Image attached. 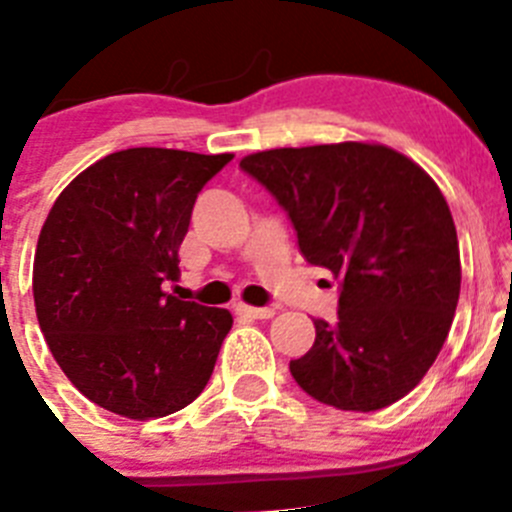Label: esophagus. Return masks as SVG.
Masks as SVG:
<instances>
[{
  "label": "esophagus",
  "instance_id": "34e87169",
  "mask_svg": "<svg viewBox=\"0 0 512 512\" xmlns=\"http://www.w3.org/2000/svg\"><path fill=\"white\" fill-rule=\"evenodd\" d=\"M235 312L240 317H250V320H270V317L275 315L272 307H252V305H245V302H237Z\"/></svg>",
  "mask_w": 512,
  "mask_h": 512
}]
</instances>
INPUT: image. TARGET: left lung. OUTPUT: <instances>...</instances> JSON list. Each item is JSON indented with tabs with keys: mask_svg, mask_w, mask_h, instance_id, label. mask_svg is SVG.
Listing matches in <instances>:
<instances>
[{
	"mask_svg": "<svg viewBox=\"0 0 512 512\" xmlns=\"http://www.w3.org/2000/svg\"><path fill=\"white\" fill-rule=\"evenodd\" d=\"M240 167L287 212L302 257L340 280L337 320H315V345L290 362L297 385L337 410L398 403L438 357L460 297L440 187L367 142L255 152Z\"/></svg>",
	"mask_w": 512,
	"mask_h": 512,
	"instance_id": "8db88e82",
	"label": "left lung"
}]
</instances>
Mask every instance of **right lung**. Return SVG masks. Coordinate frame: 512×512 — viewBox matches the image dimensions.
<instances>
[{"label":"right lung","instance_id":"add662e5","mask_svg":"<svg viewBox=\"0 0 512 512\" xmlns=\"http://www.w3.org/2000/svg\"><path fill=\"white\" fill-rule=\"evenodd\" d=\"M232 155L165 147L112 152L49 210L34 305L54 360L99 408L165 418L205 390L232 315L167 295L202 187Z\"/></svg>","mask_w":512,"mask_h":512}]
</instances>
